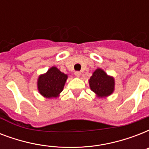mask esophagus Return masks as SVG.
Returning a JSON list of instances; mask_svg holds the SVG:
<instances>
[{
	"label": "esophagus",
	"mask_w": 149,
	"mask_h": 149,
	"mask_svg": "<svg viewBox=\"0 0 149 149\" xmlns=\"http://www.w3.org/2000/svg\"><path fill=\"white\" fill-rule=\"evenodd\" d=\"M74 74L77 77H80V75H81V72H79V71H77V72H75Z\"/></svg>",
	"instance_id": "34e87169"
}]
</instances>
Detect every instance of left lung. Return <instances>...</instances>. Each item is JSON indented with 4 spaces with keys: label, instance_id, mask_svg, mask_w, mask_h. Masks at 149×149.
I'll list each match as a JSON object with an SVG mask.
<instances>
[{
    "label": "left lung",
    "instance_id": "obj_1",
    "mask_svg": "<svg viewBox=\"0 0 149 149\" xmlns=\"http://www.w3.org/2000/svg\"><path fill=\"white\" fill-rule=\"evenodd\" d=\"M114 79L101 69H97L91 76L89 84L91 91L99 97H106L114 91Z\"/></svg>",
    "mask_w": 149,
    "mask_h": 149
}]
</instances>
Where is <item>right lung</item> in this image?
<instances>
[{
    "instance_id": "add662e5",
    "label": "right lung",
    "mask_w": 149,
    "mask_h": 149,
    "mask_svg": "<svg viewBox=\"0 0 149 149\" xmlns=\"http://www.w3.org/2000/svg\"><path fill=\"white\" fill-rule=\"evenodd\" d=\"M67 78V75L56 66H52L45 74L38 77L37 82L38 91L44 97H57L63 91Z\"/></svg>"
}]
</instances>
